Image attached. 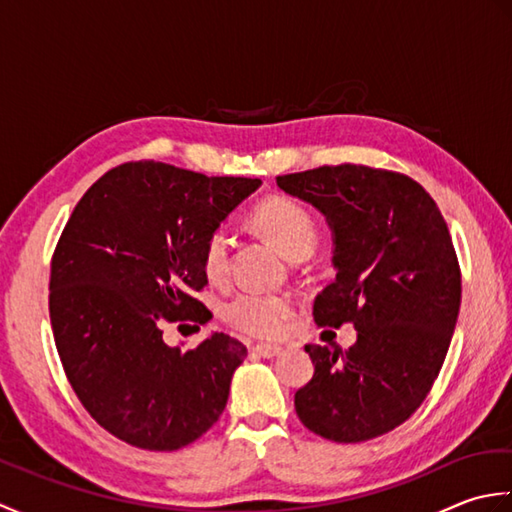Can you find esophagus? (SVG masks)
<instances>
[{
    "instance_id": "esophagus-1",
    "label": "esophagus",
    "mask_w": 512,
    "mask_h": 512,
    "mask_svg": "<svg viewBox=\"0 0 512 512\" xmlns=\"http://www.w3.org/2000/svg\"><path fill=\"white\" fill-rule=\"evenodd\" d=\"M253 352L262 358H273L281 354V347L279 345H268V343H259L253 347Z\"/></svg>"
}]
</instances>
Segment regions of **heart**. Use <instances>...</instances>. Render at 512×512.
Returning <instances> with one entry per match:
<instances>
[{"instance_id": "heart-1", "label": "heart", "mask_w": 512, "mask_h": 512, "mask_svg": "<svg viewBox=\"0 0 512 512\" xmlns=\"http://www.w3.org/2000/svg\"><path fill=\"white\" fill-rule=\"evenodd\" d=\"M250 224L262 233L281 255L290 262H299L312 255L319 242V226L314 215L301 202L288 195H273L257 202L250 211ZM202 270L213 284L228 275V237L213 231L202 246ZM295 312V303L284 295H259V292H239L222 310V317L233 328L246 334L270 339L286 328Z\"/></svg>"}]
</instances>
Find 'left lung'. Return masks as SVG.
I'll return each mask as SVG.
<instances>
[{
    "mask_svg": "<svg viewBox=\"0 0 512 512\" xmlns=\"http://www.w3.org/2000/svg\"><path fill=\"white\" fill-rule=\"evenodd\" d=\"M332 228L336 279L314 299L321 328L354 323L350 350L306 345L314 376L299 420L334 442L396 429L427 398L458 321L462 277L447 222L416 180L365 165L277 176Z\"/></svg>",
    "mask_w": 512,
    "mask_h": 512,
    "instance_id": "left-lung-1",
    "label": "left lung"
}]
</instances>
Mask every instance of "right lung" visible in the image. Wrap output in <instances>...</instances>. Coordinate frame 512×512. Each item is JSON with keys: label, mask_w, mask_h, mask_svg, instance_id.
Returning <instances> with one entry per match:
<instances>
[{"label": "right lung", "mask_w": 512, "mask_h": 512, "mask_svg": "<svg viewBox=\"0 0 512 512\" xmlns=\"http://www.w3.org/2000/svg\"><path fill=\"white\" fill-rule=\"evenodd\" d=\"M259 184L140 160L74 206L50 266L52 334L74 394L118 440L176 451L222 416L246 345L215 332L182 352L162 325L211 319L193 297L209 284L202 246Z\"/></svg>", "instance_id": "add662e5"}]
</instances>
